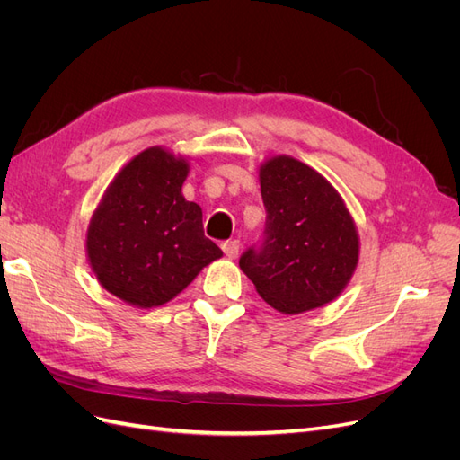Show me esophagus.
Segmentation results:
<instances>
[{
  "label": "esophagus",
  "instance_id": "esophagus-1",
  "mask_svg": "<svg viewBox=\"0 0 460 460\" xmlns=\"http://www.w3.org/2000/svg\"><path fill=\"white\" fill-rule=\"evenodd\" d=\"M222 252L228 259H235L240 253V240H228V242H222Z\"/></svg>",
  "mask_w": 460,
  "mask_h": 460
}]
</instances>
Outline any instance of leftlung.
Returning <instances> with one entry per match:
<instances>
[{"label": "left lung", "mask_w": 460, "mask_h": 460, "mask_svg": "<svg viewBox=\"0 0 460 460\" xmlns=\"http://www.w3.org/2000/svg\"><path fill=\"white\" fill-rule=\"evenodd\" d=\"M262 242L240 257L270 307L297 314L336 299L357 269L358 235L340 193L309 164L278 155L259 171Z\"/></svg>", "instance_id": "obj_1"}]
</instances>
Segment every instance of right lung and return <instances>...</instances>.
Returning a JSON list of instances; mask_svg holds the SVG:
<instances>
[{
    "instance_id": "add662e5",
    "label": "right lung",
    "mask_w": 460,
    "mask_h": 460,
    "mask_svg": "<svg viewBox=\"0 0 460 460\" xmlns=\"http://www.w3.org/2000/svg\"><path fill=\"white\" fill-rule=\"evenodd\" d=\"M188 172L182 157L149 147L103 193L90 220L86 252L109 294L142 309L159 307L222 257L205 238L201 207L182 196Z\"/></svg>"
}]
</instances>
